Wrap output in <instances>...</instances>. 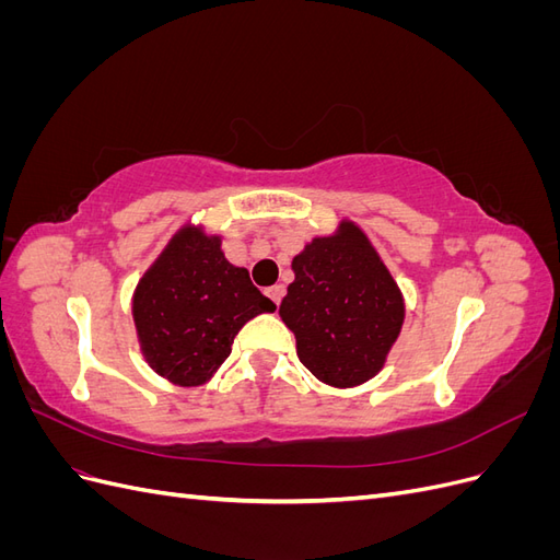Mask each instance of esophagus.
<instances>
[{
  "instance_id": "34e87169",
  "label": "esophagus",
  "mask_w": 560,
  "mask_h": 560,
  "mask_svg": "<svg viewBox=\"0 0 560 560\" xmlns=\"http://www.w3.org/2000/svg\"><path fill=\"white\" fill-rule=\"evenodd\" d=\"M266 294L270 296V301L276 303V306H280V301H282V296H284V287L282 284H276V287H268L266 290Z\"/></svg>"
}]
</instances>
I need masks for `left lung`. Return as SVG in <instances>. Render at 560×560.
Returning a JSON list of instances; mask_svg holds the SVG:
<instances>
[{
	"label": "left lung",
	"mask_w": 560,
	"mask_h": 560,
	"mask_svg": "<svg viewBox=\"0 0 560 560\" xmlns=\"http://www.w3.org/2000/svg\"><path fill=\"white\" fill-rule=\"evenodd\" d=\"M292 270L280 317L301 364L334 387L374 378L401 331L404 296L364 231L341 222L296 254Z\"/></svg>",
	"instance_id": "left-lung-1"
}]
</instances>
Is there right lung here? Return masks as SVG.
<instances>
[{
	"instance_id": "add662e5",
	"label": "right lung",
	"mask_w": 560,
	"mask_h": 560,
	"mask_svg": "<svg viewBox=\"0 0 560 560\" xmlns=\"http://www.w3.org/2000/svg\"><path fill=\"white\" fill-rule=\"evenodd\" d=\"M276 303L226 261L219 235L179 229L132 294V319L147 364L179 387L208 383L245 322Z\"/></svg>"
}]
</instances>
